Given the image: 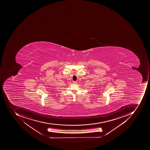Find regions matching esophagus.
I'll list each match as a JSON object with an SVG mask.
<instances>
[{
	"label": "esophagus",
	"mask_w": 150,
	"mask_h": 150,
	"mask_svg": "<svg viewBox=\"0 0 150 150\" xmlns=\"http://www.w3.org/2000/svg\"><path fill=\"white\" fill-rule=\"evenodd\" d=\"M76 83H77V81H73V83H74V84H76Z\"/></svg>",
	"instance_id": "1"
}]
</instances>
